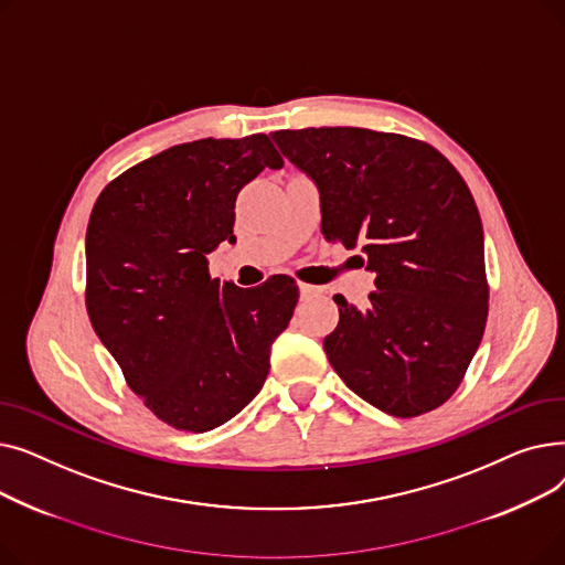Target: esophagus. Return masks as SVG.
Wrapping results in <instances>:
<instances>
[{
	"mask_svg": "<svg viewBox=\"0 0 565 565\" xmlns=\"http://www.w3.org/2000/svg\"><path fill=\"white\" fill-rule=\"evenodd\" d=\"M298 288H300V295H302V298L307 300V298H316V295H320V286H313V284H305V281H300L298 284Z\"/></svg>",
	"mask_w": 565,
	"mask_h": 565,
	"instance_id": "34e87169",
	"label": "esophagus"
}]
</instances>
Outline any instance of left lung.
Instances as JSON below:
<instances>
[{
	"label": "left lung",
	"instance_id": "left-lung-1",
	"mask_svg": "<svg viewBox=\"0 0 565 565\" xmlns=\"http://www.w3.org/2000/svg\"><path fill=\"white\" fill-rule=\"evenodd\" d=\"M320 192L322 235L360 247L375 275L366 309L334 295L328 360L348 387L392 417L449 401L488 318L483 226L456 167L426 141L366 128L270 135Z\"/></svg>",
	"mask_w": 565,
	"mask_h": 565
}]
</instances>
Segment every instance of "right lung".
<instances>
[{
  "label": "right lung",
  "mask_w": 565,
  "mask_h": 565,
  "mask_svg": "<svg viewBox=\"0 0 565 565\" xmlns=\"http://www.w3.org/2000/svg\"><path fill=\"white\" fill-rule=\"evenodd\" d=\"M284 160L267 135L178 143L111 181L86 228V311L128 387L175 430L205 433L260 392L300 290L207 275L235 199Z\"/></svg>",
  "instance_id": "add662e5"
}]
</instances>
